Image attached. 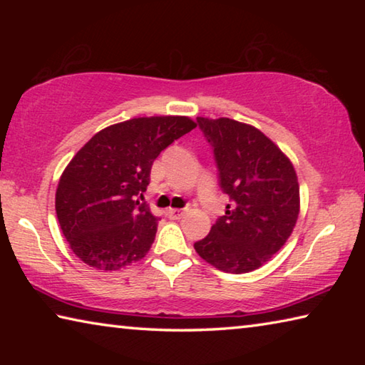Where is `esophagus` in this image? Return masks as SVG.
I'll return each instance as SVG.
<instances>
[{
    "mask_svg": "<svg viewBox=\"0 0 365 365\" xmlns=\"http://www.w3.org/2000/svg\"><path fill=\"white\" fill-rule=\"evenodd\" d=\"M168 215H169V219L177 220V219L183 217L185 211H183V209H168Z\"/></svg>",
    "mask_w": 365,
    "mask_h": 365,
    "instance_id": "1",
    "label": "esophagus"
}]
</instances>
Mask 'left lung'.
I'll return each mask as SVG.
<instances>
[{
	"mask_svg": "<svg viewBox=\"0 0 365 365\" xmlns=\"http://www.w3.org/2000/svg\"><path fill=\"white\" fill-rule=\"evenodd\" d=\"M214 150L220 188L230 196L225 215L195 250L227 274L261 267L292 235L299 215V183L292 160L248 123L197 117Z\"/></svg>",
	"mask_w": 365,
	"mask_h": 365,
	"instance_id": "obj_1",
	"label": "left lung"
}]
</instances>
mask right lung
Returning <instances> with one entry per match:
<instances>
[{
    "mask_svg": "<svg viewBox=\"0 0 365 365\" xmlns=\"http://www.w3.org/2000/svg\"><path fill=\"white\" fill-rule=\"evenodd\" d=\"M195 127L185 115L137 117L103 128L80 148L56 190L61 230L80 261L119 270L146 256L159 219L135 196L146 191L160 151Z\"/></svg>",
    "mask_w": 365,
    "mask_h": 365,
    "instance_id": "add662e5",
    "label": "right lung"
}]
</instances>
